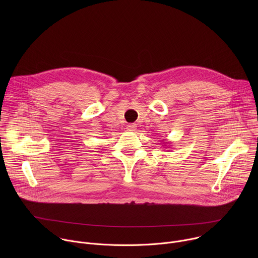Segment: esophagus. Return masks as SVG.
Masks as SVG:
<instances>
[{
	"label": "esophagus",
	"mask_w": 258,
	"mask_h": 258,
	"mask_svg": "<svg viewBox=\"0 0 258 258\" xmlns=\"http://www.w3.org/2000/svg\"><path fill=\"white\" fill-rule=\"evenodd\" d=\"M126 130L130 131V132H135L137 130V125L135 123H131V124H127L126 126Z\"/></svg>",
	"instance_id": "34e87169"
}]
</instances>
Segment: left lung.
Wrapping results in <instances>:
<instances>
[{"instance_id": "8db88e82", "label": "left lung", "mask_w": 258, "mask_h": 258, "mask_svg": "<svg viewBox=\"0 0 258 258\" xmlns=\"http://www.w3.org/2000/svg\"><path fill=\"white\" fill-rule=\"evenodd\" d=\"M166 143H167V142H164V143H163V144H166ZM163 146H164V145H163ZM165 146H166V145H165Z\"/></svg>"}]
</instances>
